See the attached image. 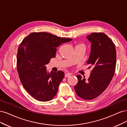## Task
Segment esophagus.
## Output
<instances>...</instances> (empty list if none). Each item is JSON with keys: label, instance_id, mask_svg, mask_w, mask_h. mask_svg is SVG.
Masks as SVG:
<instances>
[{"label": "esophagus", "instance_id": "34e87169", "mask_svg": "<svg viewBox=\"0 0 127 127\" xmlns=\"http://www.w3.org/2000/svg\"><path fill=\"white\" fill-rule=\"evenodd\" d=\"M70 75H71V74H69V73H65V77H68Z\"/></svg>", "mask_w": 127, "mask_h": 127}]
</instances>
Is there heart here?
<instances>
[{"label":"heart","mask_w":127,"mask_h":127,"mask_svg":"<svg viewBox=\"0 0 127 127\" xmlns=\"http://www.w3.org/2000/svg\"><path fill=\"white\" fill-rule=\"evenodd\" d=\"M79 45H83V44H79ZM83 46H84V45H83Z\"/></svg>","instance_id":"1"}]
</instances>
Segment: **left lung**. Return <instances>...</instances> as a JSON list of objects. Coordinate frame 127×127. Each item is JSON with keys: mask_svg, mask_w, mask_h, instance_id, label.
I'll return each mask as SVG.
<instances>
[{"mask_svg": "<svg viewBox=\"0 0 127 127\" xmlns=\"http://www.w3.org/2000/svg\"><path fill=\"white\" fill-rule=\"evenodd\" d=\"M91 43V50L88 64L92 67L87 80L77 75L75 85L76 95L84 100H91L99 96L107 88L114 74L116 66V50L114 44L102 32H92L87 36Z\"/></svg>", "mask_w": 127, "mask_h": 127, "instance_id": "obj_1", "label": "left lung"}]
</instances>
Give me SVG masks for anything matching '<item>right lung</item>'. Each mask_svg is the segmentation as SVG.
<instances>
[{
  "instance_id": "add662e5",
  "label": "right lung",
  "mask_w": 127,
  "mask_h": 127,
  "mask_svg": "<svg viewBox=\"0 0 127 127\" xmlns=\"http://www.w3.org/2000/svg\"><path fill=\"white\" fill-rule=\"evenodd\" d=\"M72 40L46 32H34L20 43L17 55L19 77L24 89L35 99L45 102L56 95L64 73H48L45 65L55 57L57 47Z\"/></svg>"
}]
</instances>
